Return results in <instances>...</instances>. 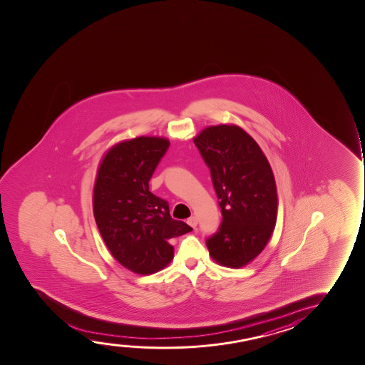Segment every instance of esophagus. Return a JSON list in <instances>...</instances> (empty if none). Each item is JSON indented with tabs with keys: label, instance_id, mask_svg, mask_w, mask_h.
<instances>
[{
	"label": "esophagus",
	"instance_id": "34e87169",
	"mask_svg": "<svg viewBox=\"0 0 365 365\" xmlns=\"http://www.w3.org/2000/svg\"><path fill=\"white\" fill-rule=\"evenodd\" d=\"M187 222H188L189 225L192 226L193 229H195L197 225H198V217H197V216H190L188 220H187Z\"/></svg>",
	"mask_w": 365,
	"mask_h": 365
}]
</instances>
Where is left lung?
<instances>
[{"label": "left lung", "instance_id": "obj_1", "mask_svg": "<svg viewBox=\"0 0 365 365\" xmlns=\"http://www.w3.org/2000/svg\"><path fill=\"white\" fill-rule=\"evenodd\" d=\"M210 168L222 222L207 240L212 259L240 268L266 247L277 222L274 175L256 141L237 125L207 126L193 139Z\"/></svg>", "mask_w": 365, "mask_h": 365}]
</instances>
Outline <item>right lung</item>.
I'll return each mask as SVG.
<instances>
[{"mask_svg":"<svg viewBox=\"0 0 365 365\" xmlns=\"http://www.w3.org/2000/svg\"><path fill=\"white\" fill-rule=\"evenodd\" d=\"M170 141L139 136L114 145L99 165L93 189L96 224L113 257L138 274L163 269L173 258L171 239L192 231L172 219L168 202L149 180Z\"/></svg>","mask_w":365,"mask_h":365,"instance_id":"obj_1","label":"right lung"}]
</instances>
